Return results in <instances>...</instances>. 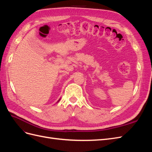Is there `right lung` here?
<instances>
[{
  "label": "right lung",
  "mask_w": 152,
  "mask_h": 152,
  "mask_svg": "<svg viewBox=\"0 0 152 152\" xmlns=\"http://www.w3.org/2000/svg\"><path fill=\"white\" fill-rule=\"evenodd\" d=\"M59 100H60V99H59V101H58V102H59Z\"/></svg>",
  "instance_id": "1"
}]
</instances>
